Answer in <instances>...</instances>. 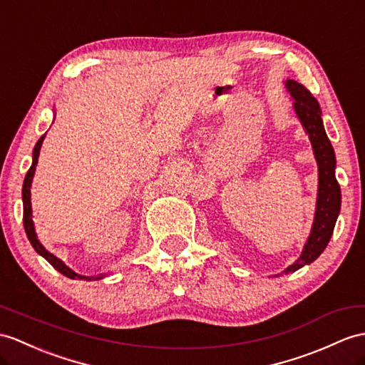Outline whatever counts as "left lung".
I'll use <instances>...</instances> for the list:
<instances>
[{
  "mask_svg": "<svg viewBox=\"0 0 365 365\" xmlns=\"http://www.w3.org/2000/svg\"><path fill=\"white\" fill-rule=\"evenodd\" d=\"M285 88L291 99L294 101L292 108H294L302 127L308 135L311 147H313L319 173L313 226H311L309 235L299 259L289 264L285 271H282V274H291L304 268L305 264L313 263L325 251L341 212V187L336 180V155L324 128L321 106L307 88L297 83L296 80L288 78Z\"/></svg>",
  "mask_w": 365,
  "mask_h": 365,
  "instance_id": "8db88e82",
  "label": "left lung"
}]
</instances>
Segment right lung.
I'll use <instances>...</instances> for the list:
<instances>
[{
	"instance_id": "obj_1",
	"label": "right lung",
	"mask_w": 365,
	"mask_h": 365,
	"mask_svg": "<svg viewBox=\"0 0 365 365\" xmlns=\"http://www.w3.org/2000/svg\"><path fill=\"white\" fill-rule=\"evenodd\" d=\"M44 136L43 135L37 144H35L34 147V152H32V165L29 168V172L26 173V178H24V182H23V190H21V198H23V225H24V230H26V235H28L29 242L32 245V247L35 251H37V254H40L44 260H48L54 268L61 272L63 275H66V277L69 279H78V280H86V282H91V280H101L103 279V275H101V277H86V275H80L77 274L76 271H73L69 268V266H66L63 262H61L58 257H56L54 254H51L46 247H44L40 240L37 237V232H35V226H34V220H32V202H31V185H32V180H34V175H35V167H37L38 164V156H40V148L43 145V140H44Z\"/></svg>"
}]
</instances>
